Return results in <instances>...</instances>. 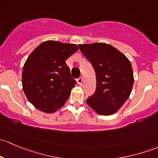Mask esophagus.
I'll use <instances>...</instances> for the list:
<instances>
[{
    "label": "esophagus",
    "mask_w": 158,
    "mask_h": 158,
    "mask_svg": "<svg viewBox=\"0 0 158 158\" xmlns=\"http://www.w3.org/2000/svg\"><path fill=\"white\" fill-rule=\"evenodd\" d=\"M77 82H78V84H79V85H81L82 84V78H79V79H77Z\"/></svg>",
    "instance_id": "1"
}]
</instances>
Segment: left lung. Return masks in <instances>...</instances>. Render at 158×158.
Wrapping results in <instances>:
<instances>
[{
    "label": "left lung",
    "instance_id": "8db88e82",
    "mask_svg": "<svg viewBox=\"0 0 158 158\" xmlns=\"http://www.w3.org/2000/svg\"><path fill=\"white\" fill-rule=\"evenodd\" d=\"M79 47L96 76V90L87 98V104L101 115L114 114L130 96L133 87L130 60L118 49L104 43L79 44Z\"/></svg>",
    "mask_w": 158,
    "mask_h": 158
}]
</instances>
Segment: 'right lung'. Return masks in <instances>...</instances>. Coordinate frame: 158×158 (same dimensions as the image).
<instances>
[{"mask_svg":"<svg viewBox=\"0 0 158 158\" xmlns=\"http://www.w3.org/2000/svg\"><path fill=\"white\" fill-rule=\"evenodd\" d=\"M78 49L76 44L47 40L30 54L23 67L22 85L36 109L51 114L64 106L76 84L66 60Z\"/></svg>","mask_w":158,"mask_h":158,"instance_id":"obj_1","label":"right lung"}]
</instances>
